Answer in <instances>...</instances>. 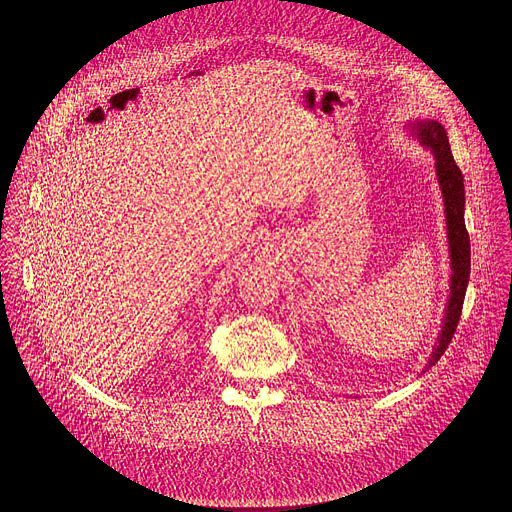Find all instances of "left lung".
<instances>
[{"label":"left lung","instance_id":"obj_1","mask_svg":"<svg viewBox=\"0 0 512 512\" xmlns=\"http://www.w3.org/2000/svg\"><path fill=\"white\" fill-rule=\"evenodd\" d=\"M410 130L420 140V144L428 147L436 157V175H438L439 189L443 195L449 260H451V272H453L449 280V299L443 315V325L439 331L438 343L430 355L428 365L424 368L426 372L430 366L436 365L441 359L459 323L463 299L469 284V274H471V246H469V234H467L465 217H463L465 215L463 175L451 155L445 128L436 120H418L410 124Z\"/></svg>","mask_w":512,"mask_h":512}]
</instances>
